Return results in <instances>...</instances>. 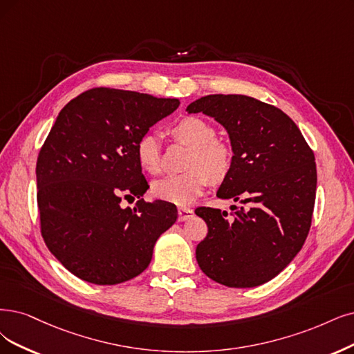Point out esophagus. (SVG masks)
I'll use <instances>...</instances> for the list:
<instances>
[{
    "label": "esophagus",
    "instance_id": "34e87169",
    "mask_svg": "<svg viewBox=\"0 0 354 354\" xmlns=\"http://www.w3.org/2000/svg\"><path fill=\"white\" fill-rule=\"evenodd\" d=\"M194 216V210L188 207H179L178 208V220L179 221H185L189 220Z\"/></svg>",
    "mask_w": 354,
    "mask_h": 354
}]
</instances>
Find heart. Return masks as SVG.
Here are the masks:
<instances>
[{
  "mask_svg": "<svg viewBox=\"0 0 354 354\" xmlns=\"http://www.w3.org/2000/svg\"><path fill=\"white\" fill-rule=\"evenodd\" d=\"M174 137L191 147L187 174L154 180L151 192L156 198L176 205H188L198 198L210 179L223 180L233 166V150L227 142L216 138L213 125L197 116H187L172 128ZM137 160L150 175L160 172V149L157 137L142 134L136 146Z\"/></svg>",
  "mask_w": 354,
  "mask_h": 354,
  "instance_id": "b5f03b06",
  "label": "heart"
}]
</instances>
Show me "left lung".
Here are the masks:
<instances>
[{"instance_id": "1", "label": "left lung", "mask_w": 354, "mask_h": 354, "mask_svg": "<svg viewBox=\"0 0 354 354\" xmlns=\"http://www.w3.org/2000/svg\"><path fill=\"white\" fill-rule=\"evenodd\" d=\"M188 113L203 112L230 137L233 166L217 191L242 207L232 213L198 207L208 232L197 245L207 277L227 287H255L277 276L302 250L317 195L315 156L281 109L243 95H208Z\"/></svg>"}]
</instances>
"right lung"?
<instances>
[{
  "label": "right lung",
  "mask_w": 354,
  "mask_h": 354,
  "mask_svg": "<svg viewBox=\"0 0 354 354\" xmlns=\"http://www.w3.org/2000/svg\"><path fill=\"white\" fill-rule=\"evenodd\" d=\"M178 106V99L95 87L61 109L37 156L36 197L48 250L75 277L99 286L137 277L176 221L172 203L141 198L149 185L136 146ZM136 196L134 209L122 207Z\"/></svg>",
  "instance_id": "1"
}]
</instances>
